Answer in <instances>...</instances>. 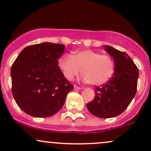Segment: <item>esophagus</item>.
<instances>
[{"mask_svg": "<svg viewBox=\"0 0 151 151\" xmlns=\"http://www.w3.org/2000/svg\"><path fill=\"white\" fill-rule=\"evenodd\" d=\"M74 90H80V89H81V88L79 87V86H77V85H74Z\"/></svg>", "mask_w": 151, "mask_h": 151, "instance_id": "34e87169", "label": "esophagus"}]
</instances>
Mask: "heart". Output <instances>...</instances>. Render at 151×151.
Returning a JSON list of instances; mask_svg holds the SVG:
<instances>
[{
  "label": "heart",
  "instance_id": "obj_1",
  "mask_svg": "<svg viewBox=\"0 0 151 151\" xmlns=\"http://www.w3.org/2000/svg\"><path fill=\"white\" fill-rule=\"evenodd\" d=\"M58 66L68 80H72L81 70L82 80L93 86L105 84L114 71V61L109 55L89 49L77 50L72 55H63L59 59Z\"/></svg>",
  "mask_w": 151,
  "mask_h": 151
}]
</instances>
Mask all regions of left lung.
<instances>
[{
    "label": "left lung",
    "mask_w": 151,
    "mask_h": 151,
    "mask_svg": "<svg viewBox=\"0 0 151 151\" xmlns=\"http://www.w3.org/2000/svg\"><path fill=\"white\" fill-rule=\"evenodd\" d=\"M105 51L113 58L114 74L106 83L95 88V96L86 104L95 116H117L129 106L136 93L138 69L126 52L109 45H104Z\"/></svg>",
    "instance_id": "obj_1"
}]
</instances>
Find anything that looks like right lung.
<instances>
[{
	"instance_id": "add662e5",
	"label": "right lung",
	"mask_w": 151,
	"mask_h": 151,
	"mask_svg": "<svg viewBox=\"0 0 151 151\" xmlns=\"http://www.w3.org/2000/svg\"><path fill=\"white\" fill-rule=\"evenodd\" d=\"M65 46L42 42L26 47L11 67L12 93L15 102L28 115L49 117L65 104L73 89L58 66Z\"/></svg>"
}]
</instances>
